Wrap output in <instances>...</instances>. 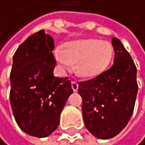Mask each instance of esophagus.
Returning a JSON list of instances; mask_svg holds the SVG:
<instances>
[{
	"label": "esophagus",
	"mask_w": 145,
	"mask_h": 145,
	"mask_svg": "<svg viewBox=\"0 0 145 145\" xmlns=\"http://www.w3.org/2000/svg\"><path fill=\"white\" fill-rule=\"evenodd\" d=\"M71 87H72V89H73L74 92H77L78 89V84L77 82L73 81L71 83Z\"/></svg>",
	"instance_id": "1"
}]
</instances>
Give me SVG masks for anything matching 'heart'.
Returning a JSON list of instances; mask_svg holds the SVG:
<instances>
[{
	"label": "heart",
	"instance_id": "obj_1",
	"mask_svg": "<svg viewBox=\"0 0 145 145\" xmlns=\"http://www.w3.org/2000/svg\"><path fill=\"white\" fill-rule=\"evenodd\" d=\"M114 56L113 46L108 41L85 38L67 43L62 50L56 51V59L64 69L77 64L76 72L84 78H93L102 74Z\"/></svg>",
	"mask_w": 145,
	"mask_h": 145
}]
</instances>
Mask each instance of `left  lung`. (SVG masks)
<instances>
[{
  "instance_id": "1",
  "label": "left lung",
  "mask_w": 145,
  "mask_h": 145,
  "mask_svg": "<svg viewBox=\"0 0 145 145\" xmlns=\"http://www.w3.org/2000/svg\"><path fill=\"white\" fill-rule=\"evenodd\" d=\"M111 44L112 67L95 78L78 83L85 126L102 140L116 136L124 129L133 115L138 91L137 69L130 54L116 37Z\"/></svg>"
}]
</instances>
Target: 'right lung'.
Segmentation results:
<instances>
[{
  "instance_id": "obj_1",
  "label": "right lung",
  "mask_w": 145,
  "mask_h": 145,
  "mask_svg": "<svg viewBox=\"0 0 145 145\" xmlns=\"http://www.w3.org/2000/svg\"><path fill=\"white\" fill-rule=\"evenodd\" d=\"M54 39L41 30L21 44L13 55L10 101L20 129L47 137L57 129L60 114L73 93L67 78L54 76Z\"/></svg>"
}]
</instances>
